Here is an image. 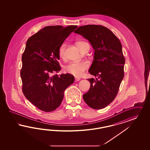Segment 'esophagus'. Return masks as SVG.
Returning <instances> with one entry per match:
<instances>
[{"mask_svg":"<svg viewBox=\"0 0 150 150\" xmlns=\"http://www.w3.org/2000/svg\"><path fill=\"white\" fill-rule=\"evenodd\" d=\"M75 79L76 81H79L80 80V79L79 77H75Z\"/></svg>","mask_w":150,"mask_h":150,"instance_id":"esophagus-1","label":"esophagus"}]
</instances>
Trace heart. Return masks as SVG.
I'll list each match as a JSON object with an SVG mask.
<instances>
[{
	"label": "heart",
	"mask_w": 150,
	"mask_h": 150,
	"mask_svg": "<svg viewBox=\"0 0 150 150\" xmlns=\"http://www.w3.org/2000/svg\"><path fill=\"white\" fill-rule=\"evenodd\" d=\"M77 47L82 50H84L87 47H90L89 45L83 41H80L77 43ZM66 45L63 44L59 48L58 54L59 57L62 59L65 58V50ZM88 68V64L86 61L79 62H71L64 67V71L76 77H80L82 75L84 71Z\"/></svg>",
	"instance_id": "1"
}]
</instances>
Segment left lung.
I'll return each mask as SVG.
<instances>
[{
  "mask_svg": "<svg viewBox=\"0 0 150 150\" xmlns=\"http://www.w3.org/2000/svg\"><path fill=\"white\" fill-rule=\"evenodd\" d=\"M74 32L88 40L95 50L88 71L98 78L87 79L91 86L83 98L93 109L103 108L116 97L124 76L122 44L113 32L102 25L82 26Z\"/></svg>",
  "mask_w": 150,
  "mask_h": 150,
  "instance_id": "8db88e82",
  "label": "left lung"
}]
</instances>
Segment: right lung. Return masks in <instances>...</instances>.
I'll use <instances>...</instances> for the list:
<instances>
[{
    "label": "right lung",
    "mask_w": 150,
    "mask_h": 150,
    "mask_svg": "<svg viewBox=\"0 0 150 150\" xmlns=\"http://www.w3.org/2000/svg\"><path fill=\"white\" fill-rule=\"evenodd\" d=\"M76 25L48 26L30 37L22 55L23 93L38 109L50 112L61 104L65 89L74 82L70 74L52 76L61 69L59 48Z\"/></svg>",
    "instance_id": "right-lung-1"
}]
</instances>
